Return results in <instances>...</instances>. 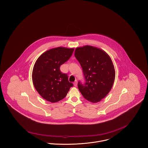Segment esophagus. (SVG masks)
Returning a JSON list of instances; mask_svg holds the SVG:
<instances>
[{"instance_id": "34e87169", "label": "esophagus", "mask_w": 148, "mask_h": 148, "mask_svg": "<svg viewBox=\"0 0 148 148\" xmlns=\"http://www.w3.org/2000/svg\"><path fill=\"white\" fill-rule=\"evenodd\" d=\"M74 85L75 86H77V80H75V81H74Z\"/></svg>"}]
</instances>
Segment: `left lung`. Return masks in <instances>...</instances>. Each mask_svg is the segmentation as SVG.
<instances>
[{
  "label": "left lung",
  "instance_id": "obj_1",
  "mask_svg": "<svg viewBox=\"0 0 148 148\" xmlns=\"http://www.w3.org/2000/svg\"><path fill=\"white\" fill-rule=\"evenodd\" d=\"M74 56L81 66L85 81L78 82L79 90L89 101H100L110 92L115 80L111 58L103 50L89 45L77 48Z\"/></svg>",
  "mask_w": 148,
  "mask_h": 148
}]
</instances>
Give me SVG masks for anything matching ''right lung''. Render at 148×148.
Returning <instances> with one entry per match:
<instances>
[{"label": "right lung", "mask_w": 148, "mask_h": 148, "mask_svg": "<svg viewBox=\"0 0 148 148\" xmlns=\"http://www.w3.org/2000/svg\"><path fill=\"white\" fill-rule=\"evenodd\" d=\"M74 48L58 47L43 53L36 60L32 72L34 86L40 96L51 103L64 99L73 84L60 67L71 56Z\"/></svg>", "instance_id": "1"}]
</instances>
